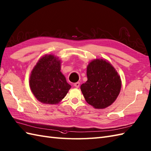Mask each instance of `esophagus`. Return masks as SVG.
<instances>
[{
	"mask_svg": "<svg viewBox=\"0 0 151 151\" xmlns=\"http://www.w3.org/2000/svg\"><path fill=\"white\" fill-rule=\"evenodd\" d=\"M74 86L76 88H78L79 86H80V82H76L74 83Z\"/></svg>",
	"mask_w": 151,
	"mask_h": 151,
	"instance_id": "34e87169",
	"label": "esophagus"
}]
</instances>
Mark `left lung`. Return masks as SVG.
<instances>
[{"label":"left lung","instance_id":"1","mask_svg":"<svg viewBox=\"0 0 151 151\" xmlns=\"http://www.w3.org/2000/svg\"><path fill=\"white\" fill-rule=\"evenodd\" d=\"M87 82L80 86L86 101L94 108H106L117 99L120 92V76L109 62L95 59L87 67Z\"/></svg>","mask_w":151,"mask_h":151}]
</instances>
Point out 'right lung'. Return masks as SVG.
I'll use <instances>...</instances> for the list:
<instances>
[{
	"label": "right lung",
	"mask_w": 151,
	"mask_h": 151,
	"mask_svg": "<svg viewBox=\"0 0 151 151\" xmlns=\"http://www.w3.org/2000/svg\"><path fill=\"white\" fill-rule=\"evenodd\" d=\"M61 62L52 55H45L31 73L29 87L34 96L45 104L59 103L71 86L60 71Z\"/></svg>",
	"instance_id": "1"
}]
</instances>
